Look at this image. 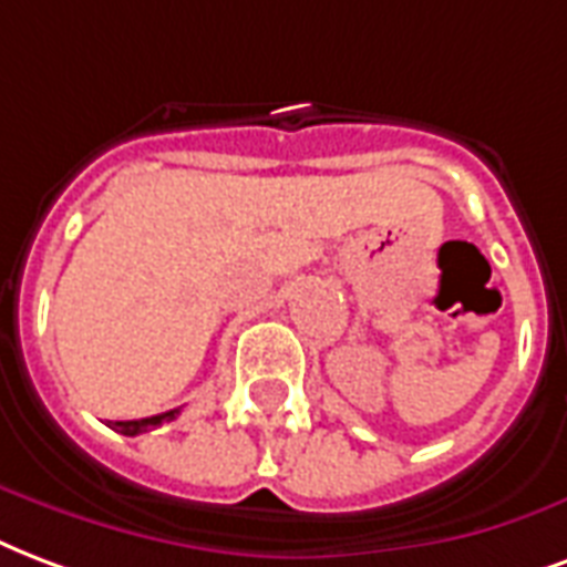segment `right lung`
Segmentation results:
<instances>
[{"mask_svg":"<svg viewBox=\"0 0 567 567\" xmlns=\"http://www.w3.org/2000/svg\"><path fill=\"white\" fill-rule=\"evenodd\" d=\"M178 415V410L161 412V415H152V419H137V421H110V427L116 433H125V436H137V433H146V430L164 424V421H173Z\"/></svg>","mask_w":567,"mask_h":567,"instance_id":"obj_1","label":"right lung"}]
</instances>
